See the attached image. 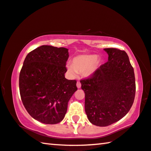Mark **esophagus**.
I'll list each match as a JSON object with an SVG mask.
<instances>
[{"label": "esophagus", "mask_w": 151, "mask_h": 151, "mask_svg": "<svg viewBox=\"0 0 151 151\" xmlns=\"http://www.w3.org/2000/svg\"><path fill=\"white\" fill-rule=\"evenodd\" d=\"M76 87H77L78 88H80L81 87V83L79 81H77V83H76Z\"/></svg>", "instance_id": "esophagus-1"}]
</instances>
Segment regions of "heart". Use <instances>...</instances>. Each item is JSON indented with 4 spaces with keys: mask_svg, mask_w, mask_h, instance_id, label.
<instances>
[{
    "mask_svg": "<svg viewBox=\"0 0 151 151\" xmlns=\"http://www.w3.org/2000/svg\"><path fill=\"white\" fill-rule=\"evenodd\" d=\"M99 65L97 54H81L75 57L72 64H66V68L73 75H75L77 72L88 76L97 70Z\"/></svg>",
    "mask_w": 151,
    "mask_h": 151,
    "instance_id": "b5f03b06",
    "label": "heart"
}]
</instances>
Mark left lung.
<instances>
[{"mask_svg":"<svg viewBox=\"0 0 151 151\" xmlns=\"http://www.w3.org/2000/svg\"><path fill=\"white\" fill-rule=\"evenodd\" d=\"M108 61L91 77L81 81L85 95V109L95 126H107L128 114L136 93L134 68L124 50L105 48Z\"/></svg>","mask_w":151,"mask_h":151,"instance_id":"8db88e82","label":"left lung"}]
</instances>
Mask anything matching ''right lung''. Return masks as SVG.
Masks as SVG:
<instances>
[{
    "label": "right lung",
    "mask_w": 151,
    "mask_h": 151,
    "mask_svg": "<svg viewBox=\"0 0 151 151\" xmlns=\"http://www.w3.org/2000/svg\"><path fill=\"white\" fill-rule=\"evenodd\" d=\"M68 50L44 45L29 52L19 75L21 100L29 114L46 124L63 120L76 81L64 76Z\"/></svg>",
    "instance_id": "1"
}]
</instances>
